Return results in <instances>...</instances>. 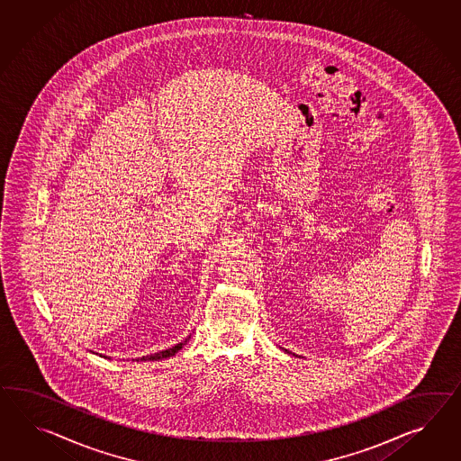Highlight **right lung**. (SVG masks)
<instances>
[{"label":"right lung","mask_w":461,"mask_h":461,"mask_svg":"<svg viewBox=\"0 0 461 461\" xmlns=\"http://www.w3.org/2000/svg\"><path fill=\"white\" fill-rule=\"evenodd\" d=\"M190 337L191 335H188V337L185 338L181 343L175 345V347H171V348L163 349V351H159V353L147 355V357H141V358H136L135 361H158V359H167L169 358V357H175V355H176V353H178V351L186 345V341L190 339ZM100 357H103V355H100ZM103 358H108V357H103Z\"/></svg>","instance_id":"right-lung-1"}]
</instances>
